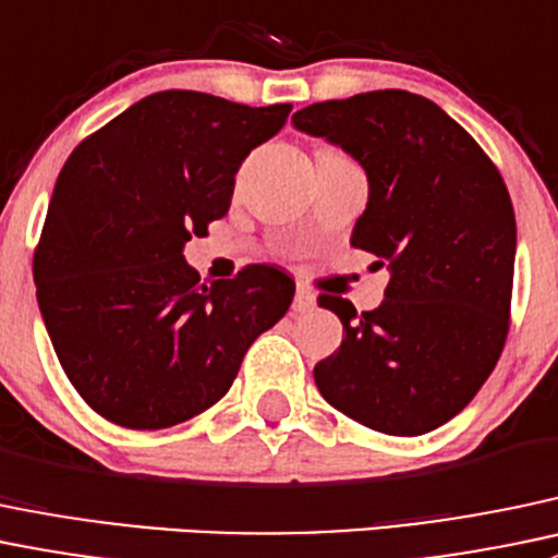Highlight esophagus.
I'll return each instance as SVG.
<instances>
[{
  "instance_id": "1",
  "label": "esophagus",
  "mask_w": 558,
  "mask_h": 558,
  "mask_svg": "<svg viewBox=\"0 0 558 558\" xmlns=\"http://www.w3.org/2000/svg\"><path fill=\"white\" fill-rule=\"evenodd\" d=\"M313 307H315V294L310 289H304V286H299L294 296V310L296 313H310Z\"/></svg>"
}]
</instances>
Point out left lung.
<instances>
[{"mask_svg": "<svg viewBox=\"0 0 558 558\" xmlns=\"http://www.w3.org/2000/svg\"><path fill=\"white\" fill-rule=\"evenodd\" d=\"M291 122L363 166L368 203L350 245L390 272L377 310L357 315L348 299L318 296L344 339L315 366V385L372 430H436L473 401L506 348L515 259L506 181L476 138L417 93H357Z\"/></svg>", "mask_w": 558, "mask_h": 558, "instance_id": "1", "label": "left lung"}]
</instances>
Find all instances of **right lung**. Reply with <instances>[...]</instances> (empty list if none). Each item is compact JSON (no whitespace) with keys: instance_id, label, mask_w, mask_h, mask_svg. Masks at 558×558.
I'll return each mask as SVG.
<instances>
[{"instance_id":"add662e5","label":"right lung","mask_w":558,"mask_h":558,"mask_svg":"<svg viewBox=\"0 0 558 558\" xmlns=\"http://www.w3.org/2000/svg\"><path fill=\"white\" fill-rule=\"evenodd\" d=\"M289 111L162 90L69 155L34 283L69 383L104 420L160 430L205 412L291 307L296 286L278 267L245 264L208 286L181 254L230 210L234 173Z\"/></svg>"}]
</instances>
